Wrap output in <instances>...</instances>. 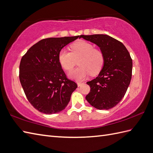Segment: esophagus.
I'll use <instances>...</instances> for the list:
<instances>
[{
  "mask_svg": "<svg viewBox=\"0 0 153 153\" xmlns=\"http://www.w3.org/2000/svg\"><path fill=\"white\" fill-rule=\"evenodd\" d=\"M84 84V83H81V82H78L77 83V86L78 87H81V85H83Z\"/></svg>",
  "mask_w": 153,
  "mask_h": 153,
  "instance_id": "34e87169",
  "label": "esophagus"
}]
</instances>
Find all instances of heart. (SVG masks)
<instances>
[{
	"label": "heart",
	"mask_w": 153,
	"mask_h": 153,
	"mask_svg": "<svg viewBox=\"0 0 153 153\" xmlns=\"http://www.w3.org/2000/svg\"><path fill=\"white\" fill-rule=\"evenodd\" d=\"M71 52L62 49L59 54V61L62 68L72 70L78 61L79 67L70 72V78L82 81L91 73L96 74L102 70L104 65V54L100 49H95L94 45L85 41H79L70 47Z\"/></svg>",
	"instance_id": "b5f03b06"
}]
</instances>
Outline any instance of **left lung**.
Returning <instances> with one entry per match:
<instances>
[{
  "label": "left lung",
  "mask_w": 153,
  "mask_h": 153,
  "mask_svg": "<svg viewBox=\"0 0 153 153\" xmlns=\"http://www.w3.org/2000/svg\"><path fill=\"white\" fill-rule=\"evenodd\" d=\"M79 38L97 44L105 56L98 77L87 82L91 91L85 98L95 108L110 109L121 101L130 85L132 72L130 53L123 43L108 35H81Z\"/></svg>",
  "instance_id": "8db88e82"
}]
</instances>
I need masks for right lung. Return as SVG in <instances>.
I'll return each mask as SVG.
<instances>
[{
    "label": "right lung",
    "instance_id": "obj_1",
    "mask_svg": "<svg viewBox=\"0 0 153 153\" xmlns=\"http://www.w3.org/2000/svg\"><path fill=\"white\" fill-rule=\"evenodd\" d=\"M79 36L43 39L33 45L21 60L19 80L33 107L45 114L65 109L77 87L67 78L59 61L61 49Z\"/></svg>",
    "mask_w": 153,
    "mask_h": 153
}]
</instances>
